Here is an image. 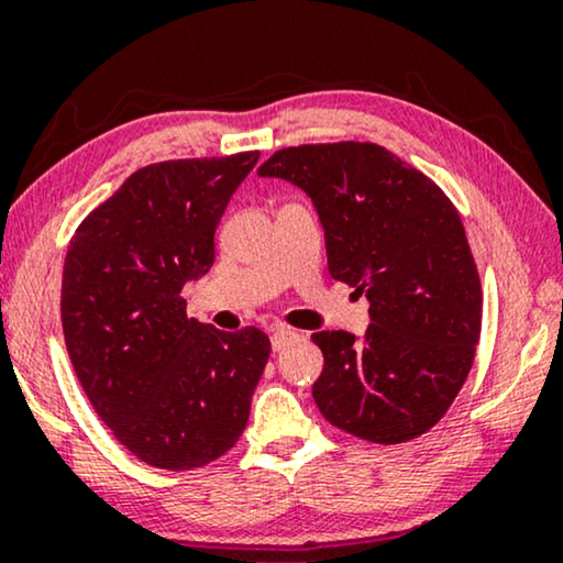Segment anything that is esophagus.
Listing matches in <instances>:
<instances>
[{"label":"esophagus","instance_id":"34e87169","mask_svg":"<svg viewBox=\"0 0 563 563\" xmlns=\"http://www.w3.org/2000/svg\"><path fill=\"white\" fill-rule=\"evenodd\" d=\"M299 338H302V335H299L297 330L284 328V325H279V328H274V330H272V345H274V351H284V349H287V345L297 343Z\"/></svg>","mask_w":563,"mask_h":563}]
</instances>
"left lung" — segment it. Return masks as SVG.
<instances>
[{
  "label": "left lung",
  "mask_w": 563,
  "mask_h": 563,
  "mask_svg": "<svg viewBox=\"0 0 563 563\" xmlns=\"http://www.w3.org/2000/svg\"><path fill=\"white\" fill-rule=\"evenodd\" d=\"M258 176L291 181L325 230L328 272L368 299L364 338L320 330L322 418L405 443L443 418L474 364L482 284L464 222L435 181L376 143L276 151Z\"/></svg>",
  "instance_id": "left-lung-1"
}]
</instances>
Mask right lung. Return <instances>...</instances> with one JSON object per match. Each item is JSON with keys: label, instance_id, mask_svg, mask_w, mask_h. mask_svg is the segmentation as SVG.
I'll return each mask as SVG.
<instances>
[{"label": "right lung", "instance_id": "right-lung-1", "mask_svg": "<svg viewBox=\"0 0 563 563\" xmlns=\"http://www.w3.org/2000/svg\"><path fill=\"white\" fill-rule=\"evenodd\" d=\"M258 151L161 161L130 174L68 243L60 320L74 372L114 438L145 464H210L245 430L272 353L258 328L187 318L214 230Z\"/></svg>", "mask_w": 563, "mask_h": 563}]
</instances>
